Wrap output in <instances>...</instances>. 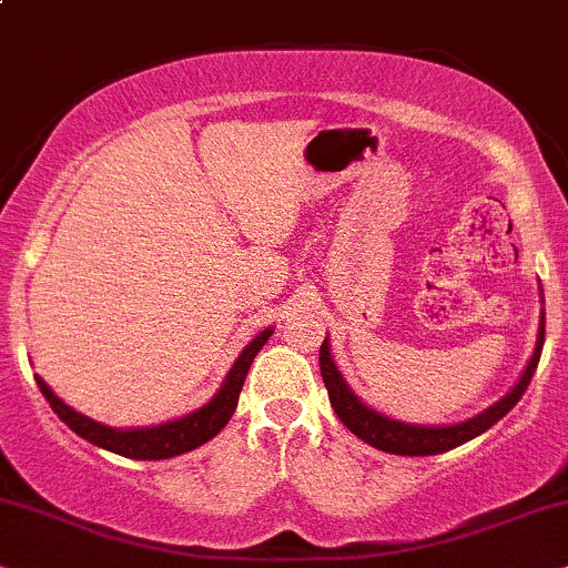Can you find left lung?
I'll use <instances>...</instances> for the list:
<instances>
[{"instance_id": "8db88e82", "label": "left lung", "mask_w": 568, "mask_h": 568, "mask_svg": "<svg viewBox=\"0 0 568 568\" xmlns=\"http://www.w3.org/2000/svg\"><path fill=\"white\" fill-rule=\"evenodd\" d=\"M542 343H545V312L540 317V333H537L535 354H532V358H529L527 369H524L519 383L514 385V390L508 393L506 398H500L498 404L487 408V412L475 416V419L462 422V425H450V427L404 425V422L390 419V416L372 412L369 406H364L362 400L351 393L346 379H343L341 372H337L333 356H329L327 341L322 343V348H320V369H322V379H325V387L329 393V404H333L337 419H341L343 425H346L356 437H362V440L369 443L372 448L385 450V454L435 456V454H445V450H450V448H458V445L469 443L471 437L487 433L495 422L504 419V416L511 412L516 404H519L524 390H527L529 379H532V375H535L537 362H540Z\"/></svg>"}]
</instances>
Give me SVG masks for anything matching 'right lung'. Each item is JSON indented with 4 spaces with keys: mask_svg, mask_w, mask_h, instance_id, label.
I'll list each match as a JSON object with an SVG mask.
<instances>
[{
    "mask_svg": "<svg viewBox=\"0 0 568 568\" xmlns=\"http://www.w3.org/2000/svg\"><path fill=\"white\" fill-rule=\"evenodd\" d=\"M272 335V329H264L243 348V354L239 356V362L233 364V369L227 372V379L222 383L220 393L214 396L210 404L201 406L199 412H193L189 416H181V419L168 422V425L160 427H146V429H112L106 425H99V422L89 419V416L78 414L75 408H70L68 404H62L60 398L49 390V385L41 377H36L41 393L52 406V412L60 416V419L73 429L75 435H81L83 440H89L99 448L112 450V454H120L125 458H139V462H156V458H172L189 454V450L199 448L206 440H212L214 435L220 433L222 427L231 422V416L239 406V396L243 379L248 375L251 362L254 356L260 354V348L267 343V337Z\"/></svg>",
    "mask_w": 568,
    "mask_h": 568,
    "instance_id": "obj_1",
    "label": "right lung"
}]
</instances>
